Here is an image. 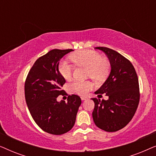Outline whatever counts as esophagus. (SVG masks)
<instances>
[{
  "mask_svg": "<svg viewBox=\"0 0 156 156\" xmlns=\"http://www.w3.org/2000/svg\"><path fill=\"white\" fill-rule=\"evenodd\" d=\"M87 99V97H81V99L82 100V101H84V100H86Z\"/></svg>",
  "mask_w": 156,
  "mask_h": 156,
  "instance_id": "1",
  "label": "esophagus"
}]
</instances>
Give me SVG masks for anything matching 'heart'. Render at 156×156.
I'll use <instances>...</instances> for the list:
<instances>
[{
    "label": "heart",
    "mask_w": 156,
    "mask_h": 156,
    "mask_svg": "<svg viewBox=\"0 0 156 156\" xmlns=\"http://www.w3.org/2000/svg\"><path fill=\"white\" fill-rule=\"evenodd\" d=\"M73 62L77 66L87 68V76L94 80L103 81L107 77L111 65L107 59L102 57L99 52L94 50H82L70 56ZM59 72L65 80H70L73 74V65L67 61H61L58 66ZM93 84L90 81L75 80L69 84L72 91L80 95H85L91 90Z\"/></svg>",
    "instance_id": "b5f03b06"
}]
</instances>
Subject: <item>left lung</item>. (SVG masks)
Returning <instances> with one entry per match:
<instances>
[{
	"instance_id": "1",
	"label": "left lung",
	"mask_w": 156,
	"mask_h": 156,
	"mask_svg": "<svg viewBox=\"0 0 156 156\" xmlns=\"http://www.w3.org/2000/svg\"><path fill=\"white\" fill-rule=\"evenodd\" d=\"M95 48L107 55L112 70L106 82L95 92L100 96L106 94L108 99H92L93 119L99 129L115 132L131 121L137 109L140 100L138 76L131 62L116 51L105 47Z\"/></svg>"
}]
</instances>
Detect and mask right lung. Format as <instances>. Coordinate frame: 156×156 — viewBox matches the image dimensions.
Listing matches in <instances>:
<instances>
[{"instance_id": "right-lung-1", "label": "right lung", "mask_w": 156, "mask_h": 156, "mask_svg": "<svg viewBox=\"0 0 156 156\" xmlns=\"http://www.w3.org/2000/svg\"><path fill=\"white\" fill-rule=\"evenodd\" d=\"M72 50L54 49L39 57L25 82V101L32 117L40 129L53 135L72 129L82 103L79 96L67 94L62 89L66 81L59 72V62ZM59 95H68V101L57 102Z\"/></svg>"}]
</instances>
